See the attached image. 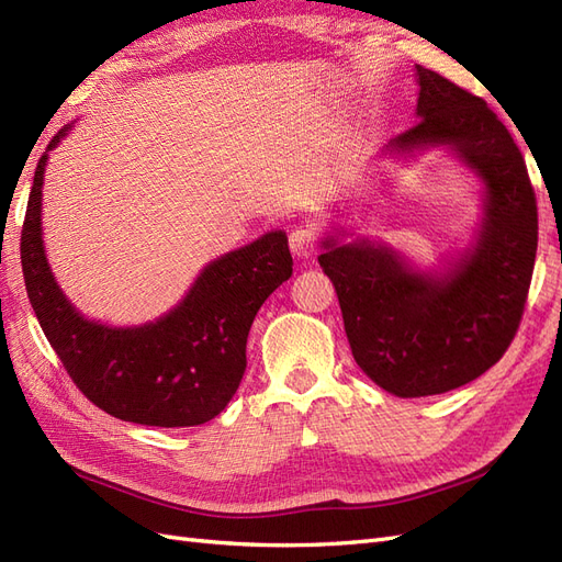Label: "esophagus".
I'll return each mask as SVG.
<instances>
[{
    "instance_id": "34e87169",
    "label": "esophagus",
    "mask_w": 562,
    "mask_h": 562,
    "mask_svg": "<svg viewBox=\"0 0 562 562\" xmlns=\"http://www.w3.org/2000/svg\"><path fill=\"white\" fill-rule=\"evenodd\" d=\"M316 234L312 227H297L291 232V252L297 260H307L314 255Z\"/></svg>"
}]
</instances>
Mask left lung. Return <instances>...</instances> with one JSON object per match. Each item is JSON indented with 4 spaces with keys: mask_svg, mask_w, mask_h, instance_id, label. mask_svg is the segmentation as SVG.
<instances>
[{
    "mask_svg": "<svg viewBox=\"0 0 562 562\" xmlns=\"http://www.w3.org/2000/svg\"><path fill=\"white\" fill-rule=\"evenodd\" d=\"M417 124L375 157L443 149L483 184L464 248L419 267L386 241L333 223L318 265L335 285L353 361L398 398L446 394L495 366L522 316L537 255V201L520 149L483 98L415 65Z\"/></svg>",
    "mask_w": 562,
    "mask_h": 562,
    "instance_id": "8db88e82",
    "label": "left lung"
}]
</instances>
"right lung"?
<instances>
[{
	"label": "right lung",
	"instance_id": "right-lung-1",
	"mask_svg": "<svg viewBox=\"0 0 562 562\" xmlns=\"http://www.w3.org/2000/svg\"><path fill=\"white\" fill-rule=\"evenodd\" d=\"M42 155L21 234V262L32 310L72 382L108 415L145 427H196L225 411L246 370V339L262 302L291 279L283 229L211 260L184 297L140 326H110L83 316L50 271L42 229Z\"/></svg>",
	"mask_w": 562,
	"mask_h": 562
}]
</instances>
